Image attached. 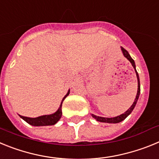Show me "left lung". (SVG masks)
<instances>
[{
	"instance_id": "8db88e82",
	"label": "left lung",
	"mask_w": 159,
	"mask_h": 159,
	"mask_svg": "<svg viewBox=\"0 0 159 159\" xmlns=\"http://www.w3.org/2000/svg\"><path fill=\"white\" fill-rule=\"evenodd\" d=\"M121 49H122V52H123V56H124L127 59V60L130 61V63H131L132 66H133V67L134 68V71H135V73H136V76H137V80H138V91H137V95H136V97L135 99H134V102H133V104L131 105V107H130V108H129L128 110L126 112H124L123 114H122V115H120V116H116V117H114V118H104V117H100V116H95V115H93V114H92V117L94 118L95 119H96L97 121L99 122H102V123H120V122H122L123 120H124L127 117V116L130 115V113L132 112V111H133V109L134 108V107H135L136 103H137V101L138 99H139V95H140V82H139V74H138L137 71H136V68H135V64H134V60L130 57V54L128 53V52L126 50V49L123 48V47H121Z\"/></svg>"
}]
</instances>
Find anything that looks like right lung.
<instances>
[{"instance_id":"add662e5","label":"right lung","mask_w":159,"mask_h":159,"mask_svg":"<svg viewBox=\"0 0 159 159\" xmlns=\"http://www.w3.org/2000/svg\"><path fill=\"white\" fill-rule=\"evenodd\" d=\"M70 90H68L67 93L66 94L65 96L63 98L62 102L60 103V106L59 107L58 110L55 113L52 114V115H46V116H39L37 118H29L25 117V116H20V117L23 119L25 122H27L29 124L32 125V126H36V127H40V126H52L54 125L60 120V119L62 116V110H61V107H62L63 101L64 100L66 97L69 95Z\"/></svg>"}]
</instances>
